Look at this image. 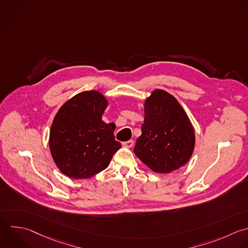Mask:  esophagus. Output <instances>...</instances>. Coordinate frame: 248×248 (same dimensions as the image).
<instances>
[{"instance_id":"obj_1","label":"esophagus","mask_w":248,"mask_h":248,"mask_svg":"<svg viewBox=\"0 0 248 248\" xmlns=\"http://www.w3.org/2000/svg\"><path fill=\"white\" fill-rule=\"evenodd\" d=\"M123 144V146L124 147H127V148H130V147H132L133 145H134V140H128V141H125V142H123L122 143Z\"/></svg>"}]
</instances>
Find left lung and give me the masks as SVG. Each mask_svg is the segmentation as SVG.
<instances>
[{"label": "left lung", "instance_id": "left-lung-1", "mask_svg": "<svg viewBox=\"0 0 248 248\" xmlns=\"http://www.w3.org/2000/svg\"><path fill=\"white\" fill-rule=\"evenodd\" d=\"M144 120L134 153L150 170L169 173L185 166L195 148L194 127L178 101L154 89L143 104Z\"/></svg>", "mask_w": 248, "mask_h": 248}]
</instances>
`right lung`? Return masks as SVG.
<instances>
[{
  "mask_svg": "<svg viewBox=\"0 0 248 248\" xmlns=\"http://www.w3.org/2000/svg\"><path fill=\"white\" fill-rule=\"evenodd\" d=\"M108 101L97 91H83L57 111L50 128L49 149L60 171L70 178H89L109 165L121 147L113 123L102 120Z\"/></svg>",
  "mask_w": 248,
  "mask_h": 248,
  "instance_id": "add662e5",
  "label": "right lung"
}]
</instances>
